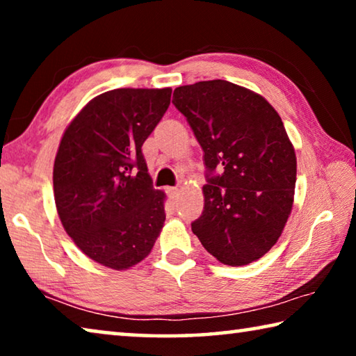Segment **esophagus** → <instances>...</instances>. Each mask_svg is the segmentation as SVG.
<instances>
[{"label": "esophagus", "mask_w": 356, "mask_h": 356, "mask_svg": "<svg viewBox=\"0 0 356 356\" xmlns=\"http://www.w3.org/2000/svg\"><path fill=\"white\" fill-rule=\"evenodd\" d=\"M168 193H170V196L172 197V200H177V197H179V188H176V186H172V188H168Z\"/></svg>", "instance_id": "1"}]
</instances>
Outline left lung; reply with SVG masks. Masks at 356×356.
I'll return each mask as SVG.
<instances>
[{
  "mask_svg": "<svg viewBox=\"0 0 356 356\" xmlns=\"http://www.w3.org/2000/svg\"><path fill=\"white\" fill-rule=\"evenodd\" d=\"M172 104L207 168L193 234L221 264L257 261L278 242L293 204L297 156L280 114L262 95L226 80L179 86Z\"/></svg>",
  "mask_w": 356,
  "mask_h": 356,
  "instance_id": "1",
  "label": "left lung"
}]
</instances>
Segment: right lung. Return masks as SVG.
Segmentation results:
<instances>
[{"mask_svg": "<svg viewBox=\"0 0 356 356\" xmlns=\"http://www.w3.org/2000/svg\"><path fill=\"white\" fill-rule=\"evenodd\" d=\"M171 88L113 89L67 125L53 166L59 220L84 254L113 270L141 262L165 222L143 144L163 118Z\"/></svg>", "mask_w": 356, "mask_h": 356, "instance_id": "right-lung-1", "label": "right lung"}]
</instances>
